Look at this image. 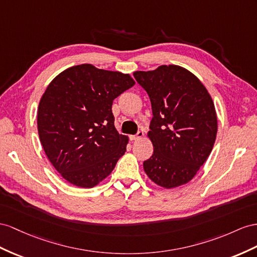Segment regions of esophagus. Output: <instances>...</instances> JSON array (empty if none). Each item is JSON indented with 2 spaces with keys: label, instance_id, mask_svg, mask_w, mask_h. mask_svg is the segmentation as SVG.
I'll list each match as a JSON object with an SVG mask.
<instances>
[{
  "label": "esophagus",
  "instance_id": "1",
  "mask_svg": "<svg viewBox=\"0 0 257 257\" xmlns=\"http://www.w3.org/2000/svg\"><path fill=\"white\" fill-rule=\"evenodd\" d=\"M143 136H144V134H143V131H138V134L137 135H134V136H130V139L133 140V141H137V140H140L141 138H143Z\"/></svg>",
  "mask_w": 257,
  "mask_h": 257
}]
</instances>
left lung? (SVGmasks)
<instances>
[{
  "mask_svg": "<svg viewBox=\"0 0 257 257\" xmlns=\"http://www.w3.org/2000/svg\"><path fill=\"white\" fill-rule=\"evenodd\" d=\"M152 105L149 139L153 155L144 172L157 186L173 189L193 179L212 152L217 135L214 102L200 79L178 65L134 72Z\"/></svg>",
  "mask_w": 257,
  "mask_h": 257,
  "instance_id": "obj_1",
  "label": "left lung"
}]
</instances>
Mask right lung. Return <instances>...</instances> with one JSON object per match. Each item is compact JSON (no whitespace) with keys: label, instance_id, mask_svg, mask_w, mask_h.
Wrapping results in <instances>:
<instances>
[{"label":"right lung","instance_id":"obj_1","mask_svg":"<svg viewBox=\"0 0 257 257\" xmlns=\"http://www.w3.org/2000/svg\"><path fill=\"white\" fill-rule=\"evenodd\" d=\"M129 74L72 66L45 89L38 107V133L53 167L71 185L93 188L126 152L127 136L114 126L111 105L135 85Z\"/></svg>","mask_w":257,"mask_h":257}]
</instances>
